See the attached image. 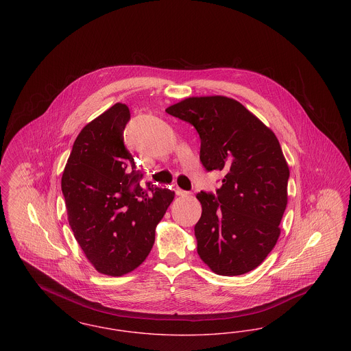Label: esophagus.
<instances>
[{
  "mask_svg": "<svg viewBox=\"0 0 351 351\" xmlns=\"http://www.w3.org/2000/svg\"><path fill=\"white\" fill-rule=\"evenodd\" d=\"M173 191H175V195H176V196H184V195L188 193V192H185V191H183V189L179 188V186H176Z\"/></svg>",
  "mask_w": 351,
  "mask_h": 351,
  "instance_id": "obj_1",
  "label": "esophagus"
}]
</instances>
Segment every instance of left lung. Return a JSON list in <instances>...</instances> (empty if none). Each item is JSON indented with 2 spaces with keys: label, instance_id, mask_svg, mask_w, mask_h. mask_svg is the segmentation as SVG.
Segmentation results:
<instances>
[{
  "label": "left lung",
  "instance_id": "8db88e82",
  "mask_svg": "<svg viewBox=\"0 0 351 351\" xmlns=\"http://www.w3.org/2000/svg\"><path fill=\"white\" fill-rule=\"evenodd\" d=\"M166 112L197 130L204 168L223 173L216 195L197 193L201 259L223 276L258 267L276 245L287 206L289 169L278 138L242 104L223 96L191 97Z\"/></svg>",
  "mask_w": 351,
  "mask_h": 351
}]
</instances>
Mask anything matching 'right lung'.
Segmentation results:
<instances>
[{"mask_svg":"<svg viewBox=\"0 0 351 351\" xmlns=\"http://www.w3.org/2000/svg\"><path fill=\"white\" fill-rule=\"evenodd\" d=\"M130 121L116 104L77 135L62 176L68 222L88 261L104 275L121 276L150 254L155 228L175 193L146 183L123 142Z\"/></svg>","mask_w":351,"mask_h":351,"instance_id":"right-lung-1","label":"right lung"}]
</instances>
